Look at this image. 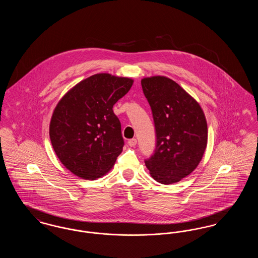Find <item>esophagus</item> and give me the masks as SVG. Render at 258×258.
Wrapping results in <instances>:
<instances>
[{"mask_svg":"<svg viewBox=\"0 0 258 258\" xmlns=\"http://www.w3.org/2000/svg\"><path fill=\"white\" fill-rule=\"evenodd\" d=\"M136 143H137V140H136V138L130 139V140H128V142H127V144H128L131 147H135V145H136Z\"/></svg>","mask_w":258,"mask_h":258,"instance_id":"34e87169","label":"esophagus"}]
</instances>
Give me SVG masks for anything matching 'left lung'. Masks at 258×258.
<instances>
[{
	"label": "left lung",
	"mask_w": 258,
	"mask_h": 258,
	"mask_svg": "<svg viewBox=\"0 0 258 258\" xmlns=\"http://www.w3.org/2000/svg\"><path fill=\"white\" fill-rule=\"evenodd\" d=\"M141 85L157 136L155 153L145 165L160 184L177 183L202 160L208 141L205 114L197 100L168 77H145Z\"/></svg>",
	"instance_id": "8db88e82"
}]
</instances>
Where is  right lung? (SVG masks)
<instances>
[{"label":"right lung","mask_w":258,"mask_h":258,"mask_svg":"<svg viewBox=\"0 0 258 258\" xmlns=\"http://www.w3.org/2000/svg\"><path fill=\"white\" fill-rule=\"evenodd\" d=\"M133 84L132 78L94 74L73 87L56 105L50 121L51 144L74 175L95 180L113 167L123 146L113 105Z\"/></svg>","instance_id":"obj_1"}]
</instances>
